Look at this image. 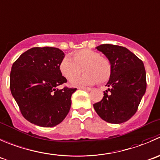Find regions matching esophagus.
<instances>
[{
  "mask_svg": "<svg viewBox=\"0 0 160 160\" xmlns=\"http://www.w3.org/2000/svg\"><path fill=\"white\" fill-rule=\"evenodd\" d=\"M78 89H82V90H85V91H91L92 88H88V87H84V86H80L78 87Z\"/></svg>",
  "mask_w": 160,
  "mask_h": 160,
  "instance_id": "34e87169",
  "label": "esophagus"
}]
</instances>
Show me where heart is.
<instances>
[{"label":"heart","mask_w":160,"mask_h":160,"mask_svg":"<svg viewBox=\"0 0 160 160\" xmlns=\"http://www.w3.org/2000/svg\"><path fill=\"white\" fill-rule=\"evenodd\" d=\"M82 69L85 74L71 82L73 86L93 85L97 82L104 83L111 75L112 65L108 58L101 56L99 52L88 49L74 52L72 53V59L64 58L59 64L60 72L68 80L78 76Z\"/></svg>","instance_id":"1"}]
</instances>
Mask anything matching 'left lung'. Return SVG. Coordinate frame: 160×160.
Returning a JSON list of instances; mask_svg holds the SVG:
<instances>
[{
  "instance_id": "8db88e82",
  "label": "left lung",
  "mask_w": 160,
  "mask_h": 160,
  "mask_svg": "<svg viewBox=\"0 0 160 160\" xmlns=\"http://www.w3.org/2000/svg\"><path fill=\"white\" fill-rule=\"evenodd\" d=\"M97 50L110 60L111 75L102 100L93 104L97 114L110 124L128 121L137 112L146 90V73L144 64L126 47L102 44Z\"/></svg>"
}]
</instances>
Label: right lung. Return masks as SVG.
Segmentation results:
<instances>
[{
    "instance_id": "obj_1",
    "label": "right lung",
    "mask_w": 160,
    "mask_h": 160,
    "mask_svg": "<svg viewBox=\"0 0 160 160\" xmlns=\"http://www.w3.org/2000/svg\"><path fill=\"white\" fill-rule=\"evenodd\" d=\"M64 58L56 47H33L13 63L10 73V89L25 119L36 125L51 128L66 118L76 88L57 86L67 79L59 70Z\"/></svg>"
}]
</instances>
